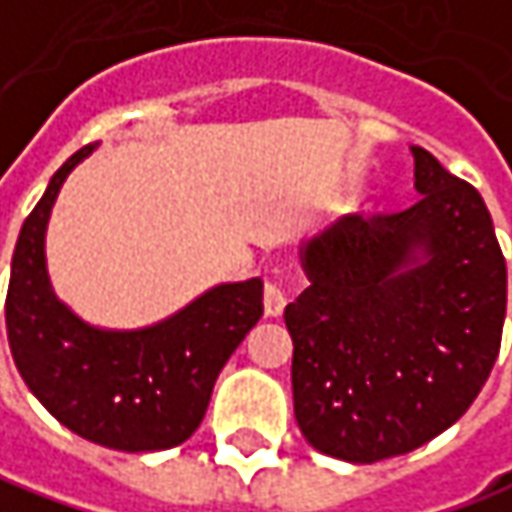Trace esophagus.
I'll return each instance as SVG.
<instances>
[{
    "label": "esophagus",
    "mask_w": 512,
    "mask_h": 512,
    "mask_svg": "<svg viewBox=\"0 0 512 512\" xmlns=\"http://www.w3.org/2000/svg\"><path fill=\"white\" fill-rule=\"evenodd\" d=\"M263 306H266V315H272V318L283 312V306H286V289H283V280H280V278L266 280Z\"/></svg>",
    "instance_id": "1"
}]
</instances>
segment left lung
Masks as SVG:
<instances>
[{
    "mask_svg": "<svg viewBox=\"0 0 512 512\" xmlns=\"http://www.w3.org/2000/svg\"><path fill=\"white\" fill-rule=\"evenodd\" d=\"M410 151L421 197L321 234L303 252L309 286L283 312L300 433L352 464L453 427L499 358L507 266L490 212L430 151Z\"/></svg>",
    "mask_w": 512,
    "mask_h": 512,
    "instance_id": "1",
    "label": "left lung"
}]
</instances>
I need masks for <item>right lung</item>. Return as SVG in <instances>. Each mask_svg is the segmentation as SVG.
<instances>
[{"label": "right lung", "mask_w": 512, "mask_h": 512, "mask_svg": "<svg viewBox=\"0 0 512 512\" xmlns=\"http://www.w3.org/2000/svg\"><path fill=\"white\" fill-rule=\"evenodd\" d=\"M91 148L62 163L22 223L5 298L8 344L25 384L68 430L108 450H168L200 427L220 369L260 321L263 280L217 286L140 332L74 318L48 286L45 226L62 180Z\"/></svg>", "instance_id": "add662e5"}]
</instances>
